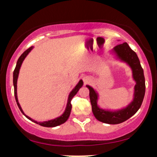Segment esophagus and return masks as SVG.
Instances as JSON below:
<instances>
[{
	"label": "esophagus",
	"instance_id": "obj_1",
	"mask_svg": "<svg viewBox=\"0 0 157 157\" xmlns=\"http://www.w3.org/2000/svg\"><path fill=\"white\" fill-rule=\"evenodd\" d=\"M82 80H83L84 83H88L90 81V77L88 76H85L83 77V78H82Z\"/></svg>",
	"mask_w": 157,
	"mask_h": 157
}]
</instances>
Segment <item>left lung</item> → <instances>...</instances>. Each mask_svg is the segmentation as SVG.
<instances>
[{
	"instance_id": "obj_1",
	"label": "left lung",
	"mask_w": 157,
	"mask_h": 157,
	"mask_svg": "<svg viewBox=\"0 0 157 157\" xmlns=\"http://www.w3.org/2000/svg\"><path fill=\"white\" fill-rule=\"evenodd\" d=\"M111 53L115 60L125 63L131 69L132 78L135 82L132 100L125 107L120 109H102L98 105L100 96L97 90L89 85H86V87L89 90L90 101L95 118L104 123L115 125L128 120L140 109L145 96V81L143 69L137 55L131 49L127 43L115 46Z\"/></svg>"
}]
</instances>
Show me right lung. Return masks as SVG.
<instances>
[{"mask_svg":"<svg viewBox=\"0 0 157 157\" xmlns=\"http://www.w3.org/2000/svg\"><path fill=\"white\" fill-rule=\"evenodd\" d=\"M34 48V46H31L30 48H29L28 49L26 50L22 55H21V57H19V59L17 60V64H16V67L15 68V71L13 72V85H14V91H15V100L17 102V106H18L19 109L21 110V111L22 112V113L24 116H26V118H28L29 120H31V121L35 122V123L38 124V125L44 126V127H56V126H58L61 125V124L64 123L65 122H66V120H68V117L70 116V113H71V99L73 98V97L75 96L76 94L78 92V91L80 90V89L82 86L83 85V82H82V80H80V81L78 82L75 87L71 90V92L69 93L68 97V100H67V104H66V107L65 109L64 112L60 115V117H56L55 119H52V120H48V121H44V122H37L36 120H34L33 119H32L29 117H28L27 115H26L23 112V111L21 109V106L20 105L19 102H18V99H17V78H18V75H19V72H20V69H21V66H22V63L23 62V60H25V58L26 57V56L29 55L30 52L32 51V49Z\"/></svg>","mask_w":157,"mask_h":157,"instance_id":"1","label":"right lung"}]
</instances>
